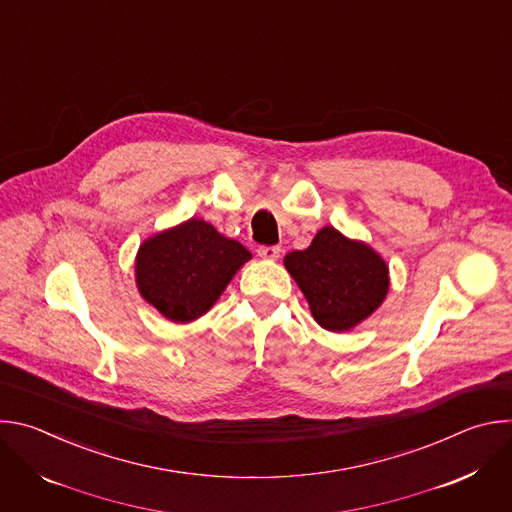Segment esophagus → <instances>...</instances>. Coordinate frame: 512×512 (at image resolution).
<instances>
[{
  "mask_svg": "<svg viewBox=\"0 0 512 512\" xmlns=\"http://www.w3.org/2000/svg\"><path fill=\"white\" fill-rule=\"evenodd\" d=\"M257 255H259L261 259L275 261V259H279V255H281V247H279V245H261V247H257Z\"/></svg>",
  "mask_w": 512,
  "mask_h": 512,
  "instance_id": "obj_1",
  "label": "esophagus"
}]
</instances>
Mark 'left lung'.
<instances>
[{"mask_svg": "<svg viewBox=\"0 0 512 512\" xmlns=\"http://www.w3.org/2000/svg\"><path fill=\"white\" fill-rule=\"evenodd\" d=\"M283 263L304 291L314 320L332 332L369 318L389 291L387 263L334 227H324L306 251H291Z\"/></svg>", "mask_w": 512, "mask_h": 512, "instance_id": "obj_1", "label": "left lung"}]
</instances>
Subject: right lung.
I'll return each mask as SVG.
<instances>
[{"mask_svg":"<svg viewBox=\"0 0 512 512\" xmlns=\"http://www.w3.org/2000/svg\"><path fill=\"white\" fill-rule=\"evenodd\" d=\"M251 253L190 218L139 247L135 275L139 294L172 322H192L206 314Z\"/></svg>","mask_w":512,"mask_h":512,"instance_id":"right-lung-1","label":"right lung"}]
</instances>
